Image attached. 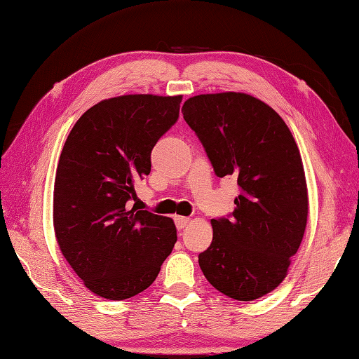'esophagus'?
I'll return each instance as SVG.
<instances>
[{"label": "esophagus", "mask_w": 359, "mask_h": 359, "mask_svg": "<svg viewBox=\"0 0 359 359\" xmlns=\"http://www.w3.org/2000/svg\"><path fill=\"white\" fill-rule=\"evenodd\" d=\"M174 222H175V227H177L179 230H182L184 227H187V224L189 222V217H185V216H175V217H174Z\"/></svg>", "instance_id": "esophagus-1"}]
</instances>
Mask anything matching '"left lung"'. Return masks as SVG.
<instances>
[{"instance_id": "8db88e82", "label": "left lung", "mask_w": 359, "mask_h": 359, "mask_svg": "<svg viewBox=\"0 0 359 359\" xmlns=\"http://www.w3.org/2000/svg\"><path fill=\"white\" fill-rule=\"evenodd\" d=\"M187 124L217 177H236L235 210L212 219L199 254L203 276L235 300H255L283 282L305 233L308 193L292 133L276 110L244 93L189 97Z\"/></svg>"}]
</instances>
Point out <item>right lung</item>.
<instances>
[{
  "label": "right lung",
  "mask_w": 359,
  "mask_h": 359,
  "mask_svg": "<svg viewBox=\"0 0 359 359\" xmlns=\"http://www.w3.org/2000/svg\"><path fill=\"white\" fill-rule=\"evenodd\" d=\"M182 96L128 95L83 114L63 146L54 182V230L63 257L91 292L137 296L177 241L171 217L130 207L151 152L177 123Z\"/></svg>",
  "instance_id": "1"
}]
</instances>
